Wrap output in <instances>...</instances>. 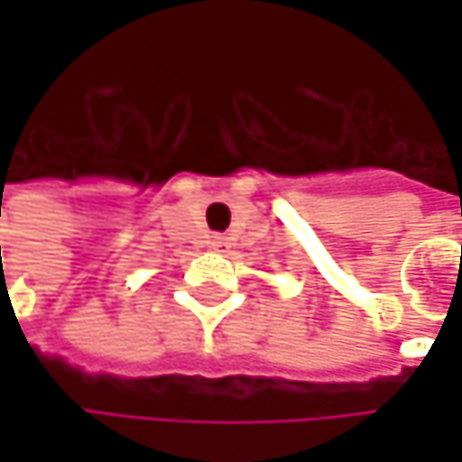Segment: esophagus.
Listing matches in <instances>:
<instances>
[{
  "instance_id": "34e87169",
  "label": "esophagus",
  "mask_w": 462,
  "mask_h": 462,
  "mask_svg": "<svg viewBox=\"0 0 462 462\" xmlns=\"http://www.w3.org/2000/svg\"><path fill=\"white\" fill-rule=\"evenodd\" d=\"M211 248H214V251H227V248H230V243H227V237H225V235H214V237H211Z\"/></svg>"
}]
</instances>
